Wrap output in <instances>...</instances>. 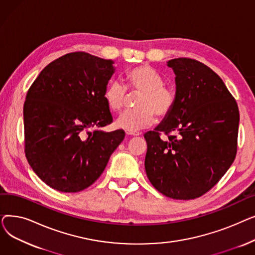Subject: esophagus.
Masks as SVG:
<instances>
[{
    "label": "esophagus",
    "instance_id": "34e87169",
    "mask_svg": "<svg viewBox=\"0 0 255 255\" xmlns=\"http://www.w3.org/2000/svg\"><path fill=\"white\" fill-rule=\"evenodd\" d=\"M126 134L130 136H138L140 135V132L138 131H126Z\"/></svg>",
    "mask_w": 255,
    "mask_h": 255
}]
</instances>
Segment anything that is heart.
<instances>
[{
  "label": "heart",
  "mask_w": 255,
  "mask_h": 255,
  "mask_svg": "<svg viewBox=\"0 0 255 255\" xmlns=\"http://www.w3.org/2000/svg\"><path fill=\"white\" fill-rule=\"evenodd\" d=\"M127 86L131 91L140 92L135 106L137 109L121 115L116 126L126 131H136L151 125L155 115L158 118L167 117L177 102V94L164 85V78L150 65H140L126 73ZM104 100L109 109L119 113L126 102V90L119 82H112L104 91Z\"/></svg>",
  "instance_id": "obj_1"
}]
</instances>
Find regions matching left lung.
Here are the masks:
<instances>
[{
  "mask_svg": "<svg viewBox=\"0 0 255 255\" xmlns=\"http://www.w3.org/2000/svg\"><path fill=\"white\" fill-rule=\"evenodd\" d=\"M167 65L176 74L177 102L164 122L144 134V168L160 193L194 199L211 190L233 164L240 114L236 99L210 67L189 58ZM161 132L168 137L161 139Z\"/></svg>",
  "mask_w": 255,
  "mask_h": 255,
  "instance_id": "1",
  "label": "left lung"
}]
</instances>
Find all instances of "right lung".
<instances>
[{"mask_svg":"<svg viewBox=\"0 0 255 255\" xmlns=\"http://www.w3.org/2000/svg\"><path fill=\"white\" fill-rule=\"evenodd\" d=\"M113 73L112 60L70 52L49 63L26 93L24 154L50 188L67 193L88 188L123 141L122 129L88 131L113 123L103 97Z\"/></svg>","mask_w":255,"mask_h":255,"instance_id":"add662e5","label":"right lung"}]
</instances>
